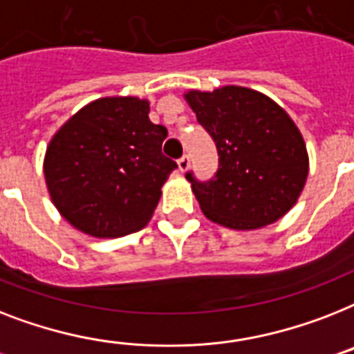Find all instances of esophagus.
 I'll return each instance as SVG.
<instances>
[{
	"instance_id": "34e87169",
	"label": "esophagus",
	"mask_w": 354,
	"mask_h": 354,
	"mask_svg": "<svg viewBox=\"0 0 354 354\" xmlns=\"http://www.w3.org/2000/svg\"><path fill=\"white\" fill-rule=\"evenodd\" d=\"M189 165H191V158H189V154H183V156L178 160V169L182 172H185L187 169H189Z\"/></svg>"
}]
</instances>
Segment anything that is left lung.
I'll return each instance as SVG.
<instances>
[{
    "mask_svg": "<svg viewBox=\"0 0 354 354\" xmlns=\"http://www.w3.org/2000/svg\"><path fill=\"white\" fill-rule=\"evenodd\" d=\"M198 123L218 151V171L207 182L185 174L203 214L220 225L251 231L280 220L306 185L304 138L287 112L245 87L185 94Z\"/></svg>",
    "mask_w": 354,
    "mask_h": 354,
    "instance_id": "left-lung-1",
    "label": "left lung"
}]
</instances>
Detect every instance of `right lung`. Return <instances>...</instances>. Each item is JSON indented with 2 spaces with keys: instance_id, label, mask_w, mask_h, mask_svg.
Returning a JSON list of instances; mask_svg holds the SVG:
<instances>
[{
  "instance_id": "add662e5",
  "label": "right lung",
  "mask_w": 354,
  "mask_h": 354,
  "mask_svg": "<svg viewBox=\"0 0 354 354\" xmlns=\"http://www.w3.org/2000/svg\"><path fill=\"white\" fill-rule=\"evenodd\" d=\"M167 129L149 102L102 97L54 134L43 163L54 205L71 225L116 238L147 225L176 162L162 154Z\"/></svg>"
}]
</instances>
